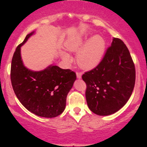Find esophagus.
Instances as JSON below:
<instances>
[{
	"label": "esophagus",
	"mask_w": 147,
	"mask_h": 147,
	"mask_svg": "<svg viewBox=\"0 0 147 147\" xmlns=\"http://www.w3.org/2000/svg\"><path fill=\"white\" fill-rule=\"evenodd\" d=\"M76 75H77V78H78V79H80V78H82V73H81V72H77Z\"/></svg>",
	"instance_id": "34e87169"
}]
</instances>
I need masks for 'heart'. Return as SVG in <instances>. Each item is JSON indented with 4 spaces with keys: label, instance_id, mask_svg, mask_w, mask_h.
Masks as SVG:
<instances>
[{
    "label": "heart",
    "instance_id": "1",
    "mask_svg": "<svg viewBox=\"0 0 147 147\" xmlns=\"http://www.w3.org/2000/svg\"><path fill=\"white\" fill-rule=\"evenodd\" d=\"M85 38L81 34L69 37L65 42V47L70 52H77V63L80 67L90 69L95 67L101 62L105 51V42L100 35L92 37L84 45ZM62 57L67 62L71 61V57L65 52L61 53Z\"/></svg>",
    "mask_w": 147,
    "mask_h": 147
}]
</instances>
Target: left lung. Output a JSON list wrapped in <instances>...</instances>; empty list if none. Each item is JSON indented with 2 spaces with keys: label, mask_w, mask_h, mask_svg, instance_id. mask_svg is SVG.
Returning a JSON list of instances; mask_svg holds the SVG:
<instances>
[{
  "label": "left lung",
  "mask_w": 147,
  "mask_h": 147,
  "mask_svg": "<svg viewBox=\"0 0 147 147\" xmlns=\"http://www.w3.org/2000/svg\"><path fill=\"white\" fill-rule=\"evenodd\" d=\"M82 78L87 84L86 100L92 112L107 116L123 107L131 97L136 79L134 62L124 42L114 38L100 64Z\"/></svg>",
  "instance_id": "8db88e82"
}]
</instances>
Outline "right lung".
Listing matches in <instances>:
<instances>
[{
    "instance_id": "obj_1",
    "label": "right lung",
    "mask_w": 147,
    "mask_h": 147,
    "mask_svg": "<svg viewBox=\"0 0 147 147\" xmlns=\"http://www.w3.org/2000/svg\"><path fill=\"white\" fill-rule=\"evenodd\" d=\"M34 32L26 35L13 54L10 69L12 86L16 97L28 111L42 117H55L65 110L67 96L76 80V74L55 65L41 71H32L25 67L20 47Z\"/></svg>"
}]
</instances>
